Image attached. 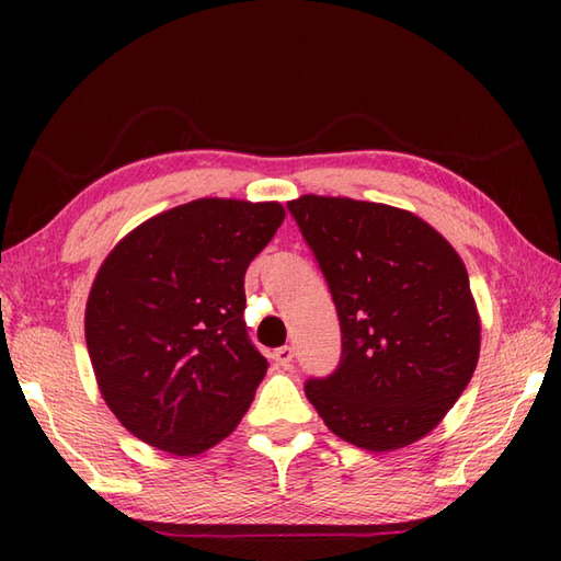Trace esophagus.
<instances>
[{"label":"esophagus","mask_w":561,"mask_h":561,"mask_svg":"<svg viewBox=\"0 0 561 561\" xmlns=\"http://www.w3.org/2000/svg\"><path fill=\"white\" fill-rule=\"evenodd\" d=\"M272 359H274V364H277V366H282V368H289V366H291V362H294V350H291V347H279V350H274V352H272Z\"/></svg>","instance_id":"esophagus-1"}]
</instances>
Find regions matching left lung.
<instances>
[{
	"label": "left lung",
	"instance_id": "8db88e82",
	"mask_svg": "<svg viewBox=\"0 0 561 561\" xmlns=\"http://www.w3.org/2000/svg\"><path fill=\"white\" fill-rule=\"evenodd\" d=\"M337 308L342 356L306 398L366 450L426 436L468 388L480 316L453 245L412 211L350 197L287 202Z\"/></svg>",
	"mask_w": 561,
	"mask_h": 561
}]
</instances>
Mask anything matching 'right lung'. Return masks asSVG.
<instances>
[{"label":"right lung","mask_w":561,"mask_h":561,"mask_svg":"<svg viewBox=\"0 0 561 561\" xmlns=\"http://www.w3.org/2000/svg\"><path fill=\"white\" fill-rule=\"evenodd\" d=\"M282 221L279 202L193 199L103 260L87 347L105 404L145 444L197 456L241 422L267 371L248 337L243 279Z\"/></svg>","instance_id":"1"}]
</instances>
